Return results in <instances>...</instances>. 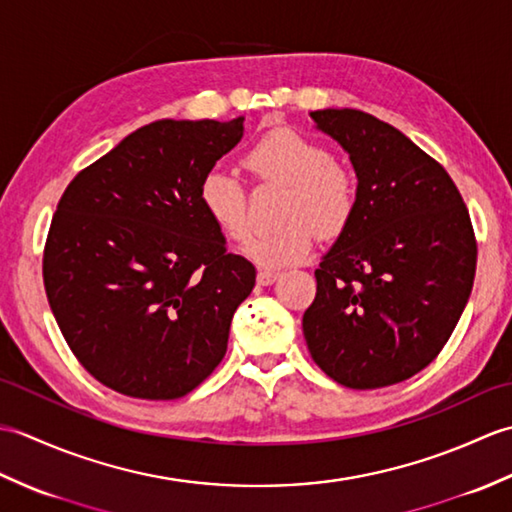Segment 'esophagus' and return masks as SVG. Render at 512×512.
Masks as SVG:
<instances>
[{
	"label": "esophagus",
	"mask_w": 512,
	"mask_h": 512,
	"mask_svg": "<svg viewBox=\"0 0 512 512\" xmlns=\"http://www.w3.org/2000/svg\"><path fill=\"white\" fill-rule=\"evenodd\" d=\"M277 277H279L277 270H259V273H257V284L259 286H270V284H275Z\"/></svg>",
	"instance_id": "obj_1"
}]
</instances>
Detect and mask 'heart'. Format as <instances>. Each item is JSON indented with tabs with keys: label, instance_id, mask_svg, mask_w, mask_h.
I'll list each match as a JSON object with an SVG mask.
<instances>
[{
	"label": "heart",
	"instance_id": "heart-1",
	"mask_svg": "<svg viewBox=\"0 0 512 512\" xmlns=\"http://www.w3.org/2000/svg\"><path fill=\"white\" fill-rule=\"evenodd\" d=\"M244 167L257 182L284 184L279 228L257 235L244 253L266 268L295 264L306 257L317 235L339 237L352 224L358 206V182L350 167L330 158L317 140L290 127L264 134L244 154ZM198 200L206 217L233 239L250 233L246 189L233 173L211 169L200 182Z\"/></svg>",
	"mask_w": 512,
	"mask_h": 512
}]
</instances>
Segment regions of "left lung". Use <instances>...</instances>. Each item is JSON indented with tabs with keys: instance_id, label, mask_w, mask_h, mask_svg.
Segmentation results:
<instances>
[{
	"instance_id": "8db88e82",
	"label": "left lung",
	"mask_w": 512,
	"mask_h": 512,
	"mask_svg": "<svg viewBox=\"0 0 512 512\" xmlns=\"http://www.w3.org/2000/svg\"><path fill=\"white\" fill-rule=\"evenodd\" d=\"M310 116L350 154L358 206L314 270L303 336L339 385H396L440 354L469 301L477 264L469 209L440 162L396 127L347 107Z\"/></svg>"
}]
</instances>
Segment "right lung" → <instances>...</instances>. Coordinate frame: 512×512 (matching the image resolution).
I'll use <instances>...</instances> for the list:
<instances>
[{
	"label": "right lung",
	"mask_w": 512,
	"mask_h": 512,
	"mask_svg": "<svg viewBox=\"0 0 512 512\" xmlns=\"http://www.w3.org/2000/svg\"><path fill=\"white\" fill-rule=\"evenodd\" d=\"M244 136L233 121H156L76 173L43 248L65 343L118 394L187 396L226 354L255 266L202 211V178Z\"/></svg>",
	"instance_id": "obj_1"
}]
</instances>
